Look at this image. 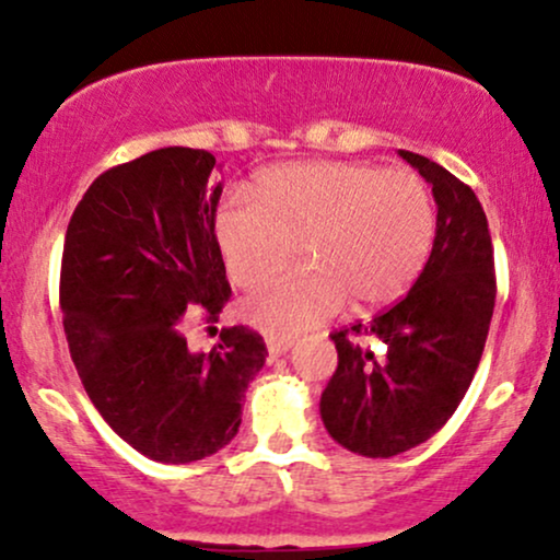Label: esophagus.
<instances>
[{
    "label": "esophagus",
    "mask_w": 560,
    "mask_h": 560,
    "mask_svg": "<svg viewBox=\"0 0 560 560\" xmlns=\"http://www.w3.org/2000/svg\"><path fill=\"white\" fill-rule=\"evenodd\" d=\"M266 347H268V358L276 361V358L287 355L289 347H292V339H279V337H268L266 339Z\"/></svg>",
    "instance_id": "obj_1"
}]
</instances>
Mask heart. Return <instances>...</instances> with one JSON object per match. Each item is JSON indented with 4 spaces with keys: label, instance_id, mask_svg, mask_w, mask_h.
Masks as SVG:
<instances>
[{
    "label": "heart",
    "instance_id": "obj_1",
    "mask_svg": "<svg viewBox=\"0 0 560 560\" xmlns=\"http://www.w3.org/2000/svg\"><path fill=\"white\" fill-rule=\"evenodd\" d=\"M434 240V205L416 173L363 163H289L262 173L260 199L229 191L215 242L231 281L255 287L300 253L305 266L244 300V318L273 337L395 302Z\"/></svg>",
    "mask_w": 560,
    "mask_h": 560
}]
</instances>
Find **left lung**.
<instances>
[{
  "instance_id": "8db88e82",
  "label": "left lung",
  "mask_w": 560,
  "mask_h": 560,
  "mask_svg": "<svg viewBox=\"0 0 560 560\" xmlns=\"http://www.w3.org/2000/svg\"><path fill=\"white\" fill-rule=\"evenodd\" d=\"M397 155L432 184V255L397 305L331 334L339 363L320 395L326 432L365 458L400 455L445 427L477 374L498 292L490 229L471 186L416 152ZM365 336L383 342L378 357Z\"/></svg>"
}]
</instances>
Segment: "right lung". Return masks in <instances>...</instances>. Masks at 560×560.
<instances>
[{"label":"right lung","instance_id":"add662e5","mask_svg":"<svg viewBox=\"0 0 560 560\" xmlns=\"http://www.w3.org/2000/svg\"><path fill=\"white\" fill-rule=\"evenodd\" d=\"M213 168L210 152L163 147L105 171L62 247V326L83 389L113 432L158 464L226 447L268 355L247 326L223 329L210 352L186 345L189 318L213 324L231 298Z\"/></svg>","mask_w":560,"mask_h":560}]
</instances>
